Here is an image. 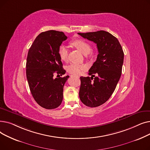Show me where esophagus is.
I'll use <instances>...</instances> for the list:
<instances>
[{
    "label": "esophagus",
    "instance_id": "esophagus-1",
    "mask_svg": "<svg viewBox=\"0 0 150 150\" xmlns=\"http://www.w3.org/2000/svg\"><path fill=\"white\" fill-rule=\"evenodd\" d=\"M72 76H73V75H72ZM75 76H76V77H78V78H79V77H80V76H78V75H76H76H75Z\"/></svg>",
    "mask_w": 150,
    "mask_h": 150
}]
</instances>
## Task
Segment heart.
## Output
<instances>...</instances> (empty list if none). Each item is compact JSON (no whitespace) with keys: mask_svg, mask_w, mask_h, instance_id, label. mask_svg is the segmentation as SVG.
Segmentation results:
<instances>
[{"mask_svg":"<svg viewBox=\"0 0 150 150\" xmlns=\"http://www.w3.org/2000/svg\"><path fill=\"white\" fill-rule=\"evenodd\" d=\"M70 44L75 47L78 50H80L84 54H87L91 51V47L90 44L81 39H74L70 42ZM58 53L60 59L62 61H66L67 60L69 51L65 45H61L58 48ZM86 67L84 65L71 64L67 67V70L70 74L77 75L79 74L83 70L86 69Z\"/></svg>","mask_w":150,"mask_h":150,"instance_id":"1","label":"heart"}]
</instances>
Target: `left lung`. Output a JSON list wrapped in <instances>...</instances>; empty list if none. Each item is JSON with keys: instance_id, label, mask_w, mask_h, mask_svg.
<instances>
[{"instance_id": "left-lung-1", "label": "left lung", "mask_w": 150, "mask_h": 150, "mask_svg": "<svg viewBox=\"0 0 150 150\" xmlns=\"http://www.w3.org/2000/svg\"><path fill=\"white\" fill-rule=\"evenodd\" d=\"M78 34L97 44V60L89 70L91 77H80L79 96L86 106L97 107L108 100L116 88L122 74L124 53L118 39L108 31Z\"/></svg>"}]
</instances>
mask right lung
Returning <instances> with one entry per match:
<instances>
[{"instance_id":"obj_1","label":"right lung","mask_w":150,"mask_h":150,"mask_svg":"<svg viewBox=\"0 0 150 150\" xmlns=\"http://www.w3.org/2000/svg\"><path fill=\"white\" fill-rule=\"evenodd\" d=\"M67 37L62 31L49 30L39 34L28 52L26 75L36 103L47 109L58 108L63 98V88L69 76L66 73L58 50ZM56 73L60 77L54 78Z\"/></svg>"}]
</instances>
